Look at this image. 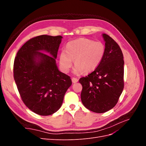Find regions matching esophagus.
Segmentation results:
<instances>
[{
    "instance_id": "34e87169",
    "label": "esophagus",
    "mask_w": 146,
    "mask_h": 146,
    "mask_svg": "<svg viewBox=\"0 0 146 146\" xmlns=\"http://www.w3.org/2000/svg\"><path fill=\"white\" fill-rule=\"evenodd\" d=\"M78 81V78H72V83H77V82Z\"/></svg>"
}]
</instances>
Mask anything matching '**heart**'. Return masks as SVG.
<instances>
[{"label": "heart", "mask_w": 146, "mask_h": 146, "mask_svg": "<svg viewBox=\"0 0 146 146\" xmlns=\"http://www.w3.org/2000/svg\"><path fill=\"white\" fill-rule=\"evenodd\" d=\"M105 53V46L101 41L79 38L67 43L66 50L61 52L60 64L64 72H68L73 64L74 72L80 74L93 71L101 63Z\"/></svg>", "instance_id": "1"}]
</instances>
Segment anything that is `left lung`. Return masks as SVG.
<instances>
[{
	"instance_id": "left-lung-1",
	"label": "left lung",
	"mask_w": 146,
	"mask_h": 146,
	"mask_svg": "<svg viewBox=\"0 0 146 146\" xmlns=\"http://www.w3.org/2000/svg\"><path fill=\"white\" fill-rule=\"evenodd\" d=\"M103 37L105 53L101 63L93 72L79 79L83 87L82 104L90 111L98 113L113 108L124 86L122 52L109 35L104 33Z\"/></svg>"
}]
</instances>
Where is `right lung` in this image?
I'll list each match as a JSON object with an SVG mask.
<instances>
[{
	"instance_id": "add662e5",
	"label": "right lung",
	"mask_w": 146,
	"mask_h": 146,
	"mask_svg": "<svg viewBox=\"0 0 146 146\" xmlns=\"http://www.w3.org/2000/svg\"><path fill=\"white\" fill-rule=\"evenodd\" d=\"M61 38L46 35L31 38L21 47L15 58L13 76L22 100L41 116L58 111L72 85L70 77L59 71L56 64Z\"/></svg>"
}]
</instances>
